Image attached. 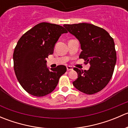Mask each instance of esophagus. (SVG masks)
Wrapping results in <instances>:
<instances>
[{"label": "esophagus", "instance_id": "1", "mask_svg": "<svg viewBox=\"0 0 128 128\" xmlns=\"http://www.w3.org/2000/svg\"><path fill=\"white\" fill-rule=\"evenodd\" d=\"M72 69H73V68H72V67L70 66H67V70L69 71V70H72Z\"/></svg>", "mask_w": 128, "mask_h": 128}]
</instances>
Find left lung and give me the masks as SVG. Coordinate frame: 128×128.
I'll use <instances>...</instances> for the list:
<instances>
[{
	"instance_id": "1",
	"label": "left lung",
	"mask_w": 128,
	"mask_h": 128,
	"mask_svg": "<svg viewBox=\"0 0 128 128\" xmlns=\"http://www.w3.org/2000/svg\"><path fill=\"white\" fill-rule=\"evenodd\" d=\"M64 27L79 41L82 50L79 58L90 65L87 70L74 69L78 77L73 86L88 95L101 91L112 78L116 62L114 40L106 31L92 24H64Z\"/></svg>"
}]
</instances>
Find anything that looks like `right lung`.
I'll list each match as a JSON object with an SVG mask.
<instances>
[{
    "instance_id": "1",
    "label": "right lung",
    "mask_w": 128,
    "mask_h": 128,
    "mask_svg": "<svg viewBox=\"0 0 128 128\" xmlns=\"http://www.w3.org/2000/svg\"><path fill=\"white\" fill-rule=\"evenodd\" d=\"M68 33L59 24L42 22L26 32L20 38L13 55L15 75L28 94L43 96L52 92L60 76L66 72L65 66L49 69L46 59L52 54L59 37Z\"/></svg>"
}]
</instances>
